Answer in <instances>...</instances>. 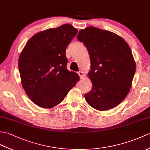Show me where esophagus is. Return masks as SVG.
<instances>
[{"instance_id": "esophagus-1", "label": "esophagus", "mask_w": 150, "mask_h": 150, "mask_svg": "<svg viewBox=\"0 0 150 150\" xmlns=\"http://www.w3.org/2000/svg\"><path fill=\"white\" fill-rule=\"evenodd\" d=\"M78 74H79V76H80V78L82 79V76H83V72L80 71L78 72Z\"/></svg>"}]
</instances>
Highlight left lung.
Here are the masks:
<instances>
[{
    "label": "left lung",
    "instance_id": "obj_1",
    "mask_svg": "<svg viewBox=\"0 0 150 150\" xmlns=\"http://www.w3.org/2000/svg\"><path fill=\"white\" fill-rule=\"evenodd\" d=\"M88 50L89 76L93 83L85 94L87 103L98 110L116 107L128 95L135 72L132 51L122 38L110 31L89 27L76 36Z\"/></svg>",
    "mask_w": 150,
    "mask_h": 150
}]
</instances>
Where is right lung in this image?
Returning a JSON list of instances; mask_svg holds the SVG:
<instances>
[{
  "label": "right lung",
  "instance_id": "obj_1",
  "mask_svg": "<svg viewBox=\"0 0 150 150\" xmlns=\"http://www.w3.org/2000/svg\"><path fill=\"white\" fill-rule=\"evenodd\" d=\"M70 24L38 33L28 41L18 60L23 88L40 107L50 109L64 100L79 76L67 68L66 49L77 34Z\"/></svg>",
  "mask_w": 150,
  "mask_h": 150
}]
</instances>
